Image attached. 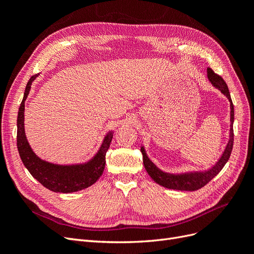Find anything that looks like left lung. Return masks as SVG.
Instances as JSON below:
<instances>
[{"label":"left lung","instance_id":"left-lung-1","mask_svg":"<svg viewBox=\"0 0 254 254\" xmlns=\"http://www.w3.org/2000/svg\"><path fill=\"white\" fill-rule=\"evenodd\" d=\"M207 78L213 86L218 89L222 94H224L230 103V132H229V140L225 147V150L222 151L219 159L213 164L211 167L204 171H191L180 174H172L164 172L152 162L146 153L145 147L142 146L141 152L143 155V163L145 166L146 172L151 177V179L158 183L159 186H162L166 189L171 190H196L204 187L206 183H209L215 176L224 168L228 160L231 156V151L233 148V141H234V133H233V122H234V107L232 104L231 95L228 89L227 83L222 79L219 75L215 74L212 68L207 67Z\"/></svg>","mask_w":254,"mask_h":254}]
</instances>
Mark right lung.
<instances>
[{"label":"right lung","mask_w":254,"mask_h":254,"mask_svg":"<svg viewBox=\"0 0 254 254\" xmlns=\"http://www.w3.org/2000/svg\"><path fill=\"white\" fill-rule=\"evenodd\" d=\"M36 74L28 80L23 101L20 105L17 120V146L23 164L34 178L43 187L55 193H74L94 184L102 176L106 164V152L113 137V130L104 137L101 147L87 162L77 164H56L38 157L26 139L24 129L25 101L32 88L33 81L38 77Z\"/></svg>","instance_id":"add662e5"}]
</instances>
